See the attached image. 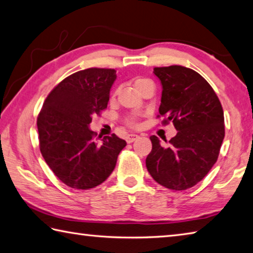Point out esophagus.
Masks as SVG:
<instances>
[{
    "label": "esophagus",
    "instance_id": "obj_1",
    "mask_svg": "<svg viewBox=\"0 0 253 253\" xmlns=\"http://www.w3.org/2000/svg\"><path fill=\"white\" fill-rule=\"evenodd\" d=\"M139 138L138 135H135V134H129L126 136V141L128 142V144H130V142H134L135 140H137Z\"/></svg>",
    "mask_w": 253,
    "mask_h": 253
}]
</instances>
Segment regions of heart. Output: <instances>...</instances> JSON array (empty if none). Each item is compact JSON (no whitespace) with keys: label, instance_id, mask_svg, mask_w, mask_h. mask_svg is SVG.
Instances as JSON below:
<instances>
[{"label":"heart","instance_id":"b5f03b06","mask_svg":"<svg viewBox=\"0 0 253 253\" xmlns=\"http://www.w3.org/2000/svg\"><path fill=\"white\" fill-rule=\"evenodd\" d=\"M148 83H151V82L149 80H147V79H137L135 81V84H134L135 88L138 89V88H140L141 86L148 84ZM126 124H127V126L134 128V127L138 126V121H137V118H135V117H130V118L127 119Z\"/></svg>","mask_w":253,"mask_h":253}]
</instances>
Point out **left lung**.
I'll return each instance as SVG.
<instances>
[{"label": "left lung", "mask_w": 253, "mask_h": 253, "mask_svg": "<svg viewBox=\"0 0 253 253\" xmlns=\"http://www.w3.org/2000/svg\"><path fill=\"white\" fill-rule=\"evenodd\" d=\"M154 73L163 85L157 117H164V125L171 122L178 131L167 146L150 137L147 170L168 189H189L217 162L224 138L223 109L209 83L191 68L155 67Z\"/></svg>", "instance_id": "1"}]
</instances>
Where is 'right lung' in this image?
I'll return each mask as SVG.
<instances>
[{
    "mask_svg": "<svg viewBox=\"0 0 253 253\" xmlns=\"http://www.w3.org/2000/svg\"><path fill=\"white\" fill-rule=\"evenodd\" d=\"M116 80L113 68L91 67L67 76L47 95L38 116L40 150L59 180L74 189L100 185L127 144L113 134L103 139L89 129L107 108Z\"/></svg>",
    "mask_w": 253,
    "mask_h": 253,
    "instance_id": "add662e5",
    "label": "right lung"
}]
</instances>
